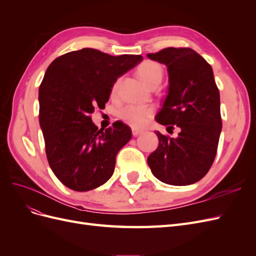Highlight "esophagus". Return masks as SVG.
Here are the masks:
<instances>
[{"mask_svg": "<svg viewBox=\"0 0 256 256\" xmlns=\"http://www.w3.org/2000/svg\"><path fill=\"white\" fill-rule=\"evenodd\" d=\"M143 132H144V130H141V129H136V128H134V129H132V136H140V134H142Z\"/></svg>", "mask_w": 256, "mask_h": 256, "instance_id": "obj_1", "label": "esophagus"}]
</instances>
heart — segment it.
<instances>
[{
	"instance_id": "obj_1",
	"label": "heart",
	"mask_w": 256,
	"mask_h": 256,
	"mask_svg": "<svg viewBox=\"0 0 256 256\" xmlns=\"http://www.w3.org/2000/svg\"><path fill=\"white\" fill-rule=\"evenodd\" d=\"M138 76L140 78L148 88H157L164 78V69L157 62L144 60L136 69ZM118 82H116L112 88V95L118 92ZM152 109L147 106L138 104H127L122 108L120 111V118L132 127H142L147 122L152 115Z\"/></svg>"
}]
</instances>
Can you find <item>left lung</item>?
<instances>
[{"label": "left lung", "mask_w": 256, "mask_h": 256, "mask_svg": "<svg viewBox=\"0 0 256 256\" xmlns=\"http://www.w3.org/2000/svg\"><path fill=\"white\" fill-rule=\"evenodd\" d=\"M147 58L164 64L168 74V96L154 120L168 128H180L177 138L156 131L159 145L147 164L162 182L192 184L212 166L222 129L212 68L190 48H166Z\"/></svg>", "instance_id": "8db88e82"}]
</instances>
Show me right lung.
I'll return each instance as SVG.
<instances>
[{
    "label": "right lung",
    "instance_id": "right-lung-1",
    "mask_svg": "<svg viewBox=\"0 0 256 256\" xmlns=\"http://www.w3.org/2000/svg\"><path fill=\"white\" fill-rule=\"evenodd\" d=\"M142 60L84 48L49 65L40 86V124L49 166L69 189H96L113 175L116 154L132 132L120 120L98 130L90 114L104 108L114 83Z\"/></svg>",
    "mask_w": 256,
    "mask_h": 256
}]
</instances>
